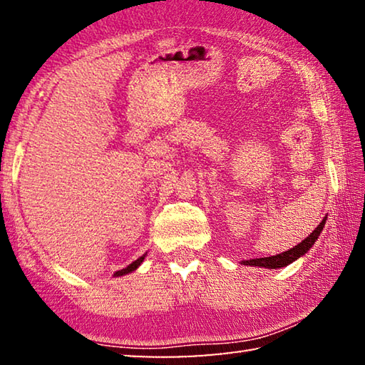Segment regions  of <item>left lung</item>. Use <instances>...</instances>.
<instances>
[{
    "instance_id": "obj_1",
    "label": "left lung",
    "mask_w": 365,
    "mask_h": 365,
    "mask_svg": "<svg viewBox=\"0 0 365 365\" xmlns=\"http://www.w3.org/2000/svg\"><path fill=\"white\" fill-rule=\"evenodd\" d=\"M327 217L320 222V225L314 230L307 238L302 240L299 245H296L294 248L283 251L282 255L277 256H270V257H257V259H250V261H243L245 265H255V267H265V269H280L285 267V265L292 264L296 259L304 256L306 252L309 251V248H312V245L316 243V240L319 238V235L322 233L324 225H325Z\"/></svg>"
}]
</instances>
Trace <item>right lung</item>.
I'll use <instances>...</instances> for the list:
<instances>
[{
  "instance_id": "right-lung-1",
  "label": "right lung",
  "mask_w": 365,
  "mask_h": 365,
  "mask_svg": "<svg viewBox=\"0 0 365 365\" xmlns=\"http://www.w3.org/2000/svg\"><path fill=\"white\" fill-rule=\"evenodd\" d=\"M145 256H146V255H143V256H141V257H138V259H137V261H133L132 264H128L125 269H122V270H117L114 275H117V277H120V275L130 274V272H133V270H137V269L140 267V264H141V262H143V259H145Z\"/></svg>"
}]
</instances>
